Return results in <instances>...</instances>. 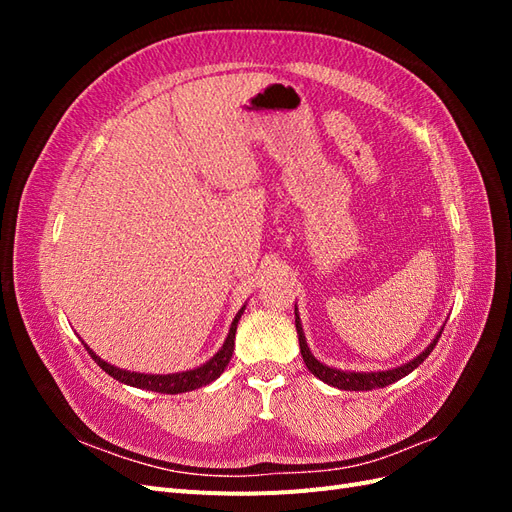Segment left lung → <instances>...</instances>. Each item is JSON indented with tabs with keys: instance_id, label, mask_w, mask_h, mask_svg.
<instances>
[{
	"instance_id": "1",
	"label": "left lung",
	"mask_w": 512,
	"mask_h": 512,
	"mask_svg": "<svg viewBox=\"0 0 512 512\" xmlns=\"http://www.w3.org/2000/svg\"><path fill=\"white\" fill-rule=\"evenodd\" d=\"M294 322H297L299 346H301V354H303V361H305L307 369L312 371V374L316 378H320L322 382H327L331 386H337V389H342V391H374V389H382V386H389V384L397 382L399 378L408 376L410 371H414L418 365H421L427 359V356L431 354V350L436 348L438 337L442 335V331H440V335L433 339V344L423 354H418L414 361L401 365V367H395V369H389V371H369V374H365V371H342V369H333V367L322 365L316 359V356L309 352V348L305 344V335H303V329H301L297 307H294Z\"/></svg>"
}]
</instances>
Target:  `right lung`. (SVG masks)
Returning a JSON list of instances; mask_svg holds the SVG:
<instances>
[{"label":"right lung","mask_w":512,"mask_h":512,"mask_svg":"<svg viewBox=\"0 0 512 512\" xmlns=\"http://www.w3.org/2000/svg\"><path fill=\"white\" fill-rule=\"evenodd\" d=\"M241 312L235 316V320H232L230 324V331H228V337L226 342L222 346V350L213 356L211 361H207L205 365H200L196 369H190V371H181V374H168V376H149V374H136V371H126V369H119V367H113L108 365L106 361H102L100 356H96L94 352L89 350L91 359H94L108 376H113L115 380L123 382V384H130V386H136V389H145V391H156V393H168V395H177V393H185V391H194V389H200V386H205L209 382H213L215 378L222 376V371L226 369L230 356H232V350H235V333H237V324H239V318L243 314Z\"/></svg>","instance_id":"1"}]
</instances>
